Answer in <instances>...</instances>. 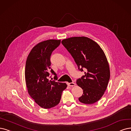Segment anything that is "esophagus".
Listing matches in <instances>:
<instances>
[{
  "label": "esophagus",
  "mask_w": 131,
  "mask_h": 131,
  "mask_svg": "<svg viewBox=\"0 0 131 131\" xmlns=\"http://www.w3.org/2000/svg\"><path fill=\"white\" fill-rule=\"evenodd\" d=\"M67 84H68L69 86H74L75 85V84L74 83H73V82H72V83H69Z\"/></svg>",
  "instance_id": "esophagus-1"
}]
</instances>
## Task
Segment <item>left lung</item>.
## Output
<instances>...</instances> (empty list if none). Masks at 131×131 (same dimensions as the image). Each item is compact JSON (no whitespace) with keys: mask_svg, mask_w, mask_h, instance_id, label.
Segmentation results:
<instances>
[{"mask_svg":"<svg viewBox=\"0 0 131 131\" xmlns=\"http://www.w3.org/2000/svg\"><path fill=\"white\" fill-rule=\"evenodd\" d=\"M61 43L73 57L79 71L84 72L85 75L76 81L83 90L79 100L86 104L95 103L104 94L110 78L104 51L97 43L85 37L65 39Z\"/></svg>","mask_w":131,"mask_h":131,"instance_id":"obj_1","label":"left lung"}]
</instances>
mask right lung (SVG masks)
<instances>
[{
  "label": "right lung",
  "mask_w": 131,
  "mask_h": 131,
  "mask_svg": "<svg viewBox=\"0 0 131 131\" xmlns=\"http://www.w3.org/2000/svg\"><path fill=\"white\" fill-rule=\"evenodd\" d=\"M60 41L50 39L39 43L32 48L26 60L25 76L28 94L43 108H50L59 104L62 92L67 87L65 83L48 80L52 75L54 79L57 77L51 69L50 58Z\"/></svg>",
  "instance_id": "1"
}]
</instances>
